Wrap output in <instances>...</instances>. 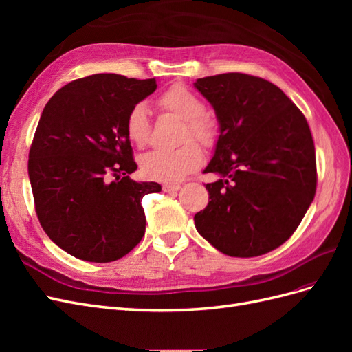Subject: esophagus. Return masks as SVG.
<instances>
[{
  "label": "esophagus",
  "mask_w": 352,
  "mask_h": 352,
  "mask_svg": "<svg viewBox=\"0 0 352 352\" xmlns=\"http://www.w3.org/2000/svg\"><path fill=\"white\" fill-rule=\"evenodd\" d=\"M182 188L179 184H164L163 185V190L167 194H172V192H177V190Z\"/></svg>",
  "instance_id": "esophagus-1"
}]
</instances>
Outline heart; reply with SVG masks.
Listing matches in <instances>:
<instances>
[{
	"mask_svg": "<svg viewBox=\"0 0 352 352\" xmlns=\"http://www.w3.org/2000/svg\"><path fill=\"white\" fill-rule=\"evenodd\" d=\"M158 105L164 111L177 116L185 122L182 141L192 140L210 146L216 142L219 126L214 117L206 113L201 97L184 85H173L158 97ZM126 133L138 146L151 141V117L145 102L132 105L126 116ZM202 164V153L195 142L185 144L172 151H151L141 157V170L148 179L160 182H179L186 175L195 172Z\"/></svg>",
	"mask_w": 352,
	"mask_h": 352,
	"instance_id": "heart-1",
	"label": "heart"
}]
</instances>
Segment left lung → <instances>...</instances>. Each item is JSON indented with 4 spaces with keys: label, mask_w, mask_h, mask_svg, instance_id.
Instances as JSON below:
<instances>
[{
    "label": "left lung",
    "mask_w": 352,
    "mask_h": 352,
    "mask_svg": "<svg viewBox=\"0 0 352 352\" xmlns=\"http://www.w3.org/2000/svg\"><path fill=\"white\" fill-rule=\"evenodd\" d=\"M220 124L204 173L208 206L195 228L230 257H257L292 236L316 194V151L300 109L272 82L245 73L197 79Z\"/></svg>",
    "instance_id": "8db88e82"
}]
</instances>
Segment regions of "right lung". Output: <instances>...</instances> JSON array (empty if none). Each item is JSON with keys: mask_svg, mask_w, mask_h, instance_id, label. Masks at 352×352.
I'll return each mask as SVG.
<instances>
[{"mask_svg": "<svg viewBox=\"0 0 352 352\" xmlns=\"http://www.w3.org/2000/svg\"><path fill=\"white\" fill-rule=\"evenodd\" d=\"M157 89L155 79L98 73L76 79L47 102L29 151L36 216L50 239L91 263L122 258L141 242V201L160 192L135 182L126 116Z\"/></svg>", "mask_w": 352, "mask_h": 352, "instance_id": "right-lung-1", "label": "right lung"}]
</instances>
